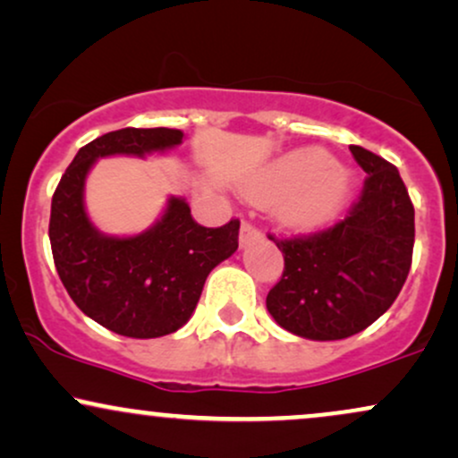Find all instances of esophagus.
<instances>
[{"mask_svg": "<svg viewBox=\"0 0 458 458\" xmlns=\"http://www.w3.org/2000/svg\"><path fill=\"white\" fill-rule=\"evenodd\" d=\"M262 239V233L258 225H253L250 222H243V225H241V234H239V243L241 247H247L250 243H253V241Z\"/></svg>", "mask_w": 458, "mask_h": 458, "instance_id": "esophagus-1", "label": "esophagus"}]
</instances>
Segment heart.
<instances>
[{
	"label": "heart",
	"mask_w": 458,
	"mask_h": 458,
	"mask_svg": "<svg viewBox=\"0 0 458 458\" xmlns=\"http://www.w3.org/2000/svg\"><path fill=\"white\" fill-rule=\"evenodd\" d=\"M350 191L348 174L324 148L305 147L282 156L258 176L250 196L260 205L284 202L282 219L292 228L327 224Z\"/></svg>",
	"instance_id": "obj_1"
}]
</instances>
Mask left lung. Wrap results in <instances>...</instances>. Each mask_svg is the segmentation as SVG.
<instances>
[{
  "label": "left lung",
  "mask_w": 458,
  "mask_h": 458,
  "mask_svg": "<svg viewBox=\"0 0 458 458\" xmlns=\"http://www.w3.org/2000/svg\"><path fill=\"white\" fill-rule=\"evenodd\" d=\"M365 185L348 215L327 230L275 241L284 275L267 296L279 327L313 341L345 339L388 311L411 267L414 205L399 170L350 145Z\"/></svg>",
  "instance_id": "left-lung-1"
}]
</instances>
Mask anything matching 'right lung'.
Returning <instances> with one entry per match:
<instances>
[{"label": "right lung", "instance_id": "add662e5", "mask_svg": "<svg viewBox=\"0 0 458 458\" xmlns=\"http://www.w3.org/2000/svg\"><path fill=\"white\" fill-rule=\"evenodd\" d=\"M183 131L123 128L91 140L65 168L51 202L53 260L76 307L123 337L153 339L179 330L194 313L208 273L239 247V219L205 228L183 198H170L156 225L117 239L89 222L85 179L98 157L145 156L181 145Z\"/></svg>", "mask_w": 458, "mask_h": 458}]
</instances>
